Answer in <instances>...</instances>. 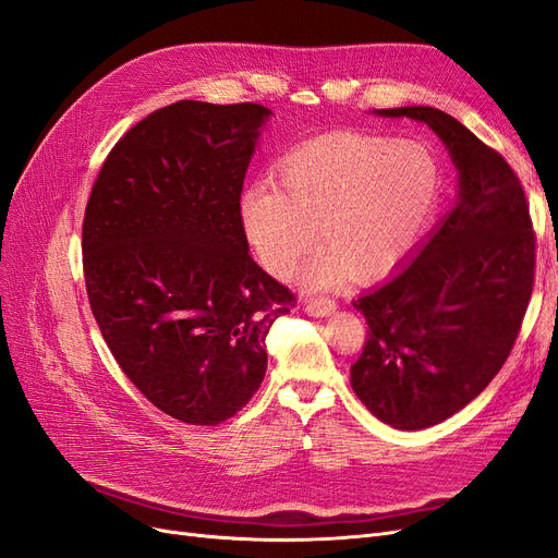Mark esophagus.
Returning a JSON list of instances; mask_svg holds the SVG:
<instances>
[{
	"instance_id": "1",
	"label": "esophagus",
	"mask_w": 558,
	"mask_h": 558,
	"mask_svg": "<svg viewBox=\"0 0 558 558\" xmlns=\"http://www.w3.org/2000/svg\"><path fill=\"white\" fill-rule=\"evenodd\" d=\"M302 310L312 316H328L337 310V302L332 298H324V295L307 298L305 302H302Z\"/></svg>"
}]
</instances>
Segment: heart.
Masks as SVG:
<instances>
[{
    "label": "heart",
    "instance_id": "b5f03b06",
    "mask_svg": "<svg viewBox=\"0 0 558 558\" xmlns=\"http://www.w3.org/2000/svg\"><path fill=\"white\" fill-rule=\"evenodd\" d=\"M435 195L437 165L424 146L335 132L286 156L277 189H248L242 221L269 275L291 277L318 234L328 251L310 267V286H328L344 272L369 281L408 256Z\"/></svg>",
    "mask_w": 558,
    "mask_h": 558
}]
</instances>
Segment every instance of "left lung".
<instances>
[{"mask_svg":"<svg viewBox=\"0 0 558 558\" xmlns=\"http://www.w3.org/2000/svg\"><path fill=\"white\" fill-rule=\"evenodd\" d=\"M426 123L459 170V199L398 275L361 295L367 340L351 386L384 424L421 430L475 400L508 361L535 279L523 185L496 148L433 107L379 109Z\"/></svg>","mask_w":558,"mask_h":558,"instance_id":"1","label":"left lung"}]
</instances>
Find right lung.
<instances>
[{"mask_svg": "<svg viewBox=\"0 0 558 558\" xmlns=\"http://www.w3.org/2000/svg\"><path fill=\"white\" fill-rule=\"evenodd\" d=\"M263 105L181 99L132 125L83 218V277L116 363L183 424L216 426L258 391L265 337L295 307L248 256L242 185Z\"/></svg>", "mask_w": 558, "mask_h": 558, "instance_id": "add662e5", "label": "right lung"}]
</instances>
